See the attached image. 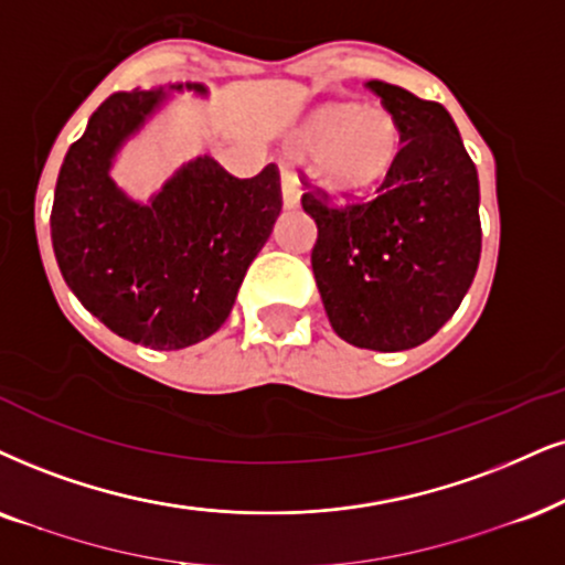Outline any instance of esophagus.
<instances>
[{"instance_id":"obj_1","label":"esophagus","mask_w":565,"mask_h":565,"mask_svg":"<svg viewBox=\"0 0 565 565\" xmlns=\"http://www.w3.org/2000/svg\"><path fill=\"white\" fill-rule=\"evenodd\" d=\"M299 195H302V188H299V180L291 171H284L281 174V198H284V209H297L299 205Z\"/></svg>"}]
</instances>
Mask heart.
<instances>
[{
  "instance_id": "obj_1",
  "label": "heart",
  "mask_w": 565,
  "mask_h": 565,
  "mask_svg": "<svg viewBox=\"0 0 565 565\" xmlns=\"http://www.w3.org/2000/svg\"><path fill=\"white\" fill-rule=\"evenodd\" d=\"M295 146L328 190L381 184L402 153V127L383 104H326L297 127Z\"/></svg>"
}]
</instances>
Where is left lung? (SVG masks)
I'll return each mask as SVG.
<instances>
[{"label": "left lung", "instance_id": "1", "mask_svg": "<svg viewBox=\"0 0 565 565\" xmlns=\"http://www.w3.org/2000/svg\"><path fill=\"white\" fill-rule=\"evenodd\" d=\"M402 127V153L377 198L302 195L318 224L312 274L333 331L375 352L419 347L459 310L480 266V180L451 114L370 81ZM305 177V174H302Z\"/></svg>", "mask_w": 565, "mask_h": 565}]
</instances>
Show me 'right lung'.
Segmentation results:
<instances>
[{"instance_id":"obj_1","label":"right lung","mask_w":565,"mask_h":565,"mask_svg":"<svg viewBox=\"0 0 565 565\" xmlns=\"http://www.w3.org/2000/svg\"><path fill=\"white\" fill-rule=\"evenodd\" d=\"M169 90L203 96L205 85L111 93L64 156L52 205V245L67 287L106 328L151 349H184L224 326L281 213L276 163L237 180L200 156L146 205L111 182L114 153Z\"/></svg>"}]
</instances>
